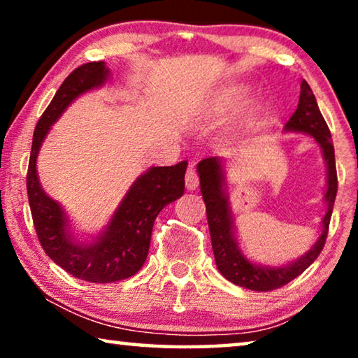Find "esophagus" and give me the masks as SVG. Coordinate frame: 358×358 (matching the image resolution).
Instances as JSON below:
<instances>
[{
	"instance_id": "obj_1",
	"label": "esophagus",
	"mask_w": 358,
	"mask_h": 358,
	"mask_svg": "<svg viewBox=\"0 0 358 358\" xmlns=\"http://www.w3.org/2000/svg\"><path fill=\"white\" fill-rule=\"evenodd\" d=\"M185 187L189 190H195L199 187V174L194 166H189L187 171H185Z\"/></svg>"
}]
</instances>
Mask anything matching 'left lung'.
I'll use <instances>...</instances> for the list:
<instances>
[{
  "label": "left lung",
  "instance_id": "left-lung-1",
  "mask_svg": "<svg viewBox=\"0 0 358 358\" xmlns=\"http://www.w3.org/2000/svg\"><path fill=\"white\" fill-rule=\"evenodd\" d=\"M285 130L303 131V134L311 135L322 148V156H324L327 164V190L324 195L327 210L324 218H322V233L315 243V246L305 256L288 264V266L264 267L259 264H252L243 256L233 236L231 212H229L228 197L223 190V171L220 159L205 158L197 166L200 176V192H202L205 207H207L210 238H212L213 256L218 271L234 285L249 288L254 292H271L287 285L293 278L301 275L316 261L322 248H324L337 194V171L331 131L320 107H317L316 97L305 80L301 81L298 107L293 112L290 120L287 122Z\"/></svg>",
  "mask_w": 358,
  "mask_h": 358
}]
</instances>
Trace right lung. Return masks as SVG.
Wrapping results in <instances>:
<instances>
[{
    "label": "right lung",
    "mask_w": 358,
    "mask_h": 358,
    "mask_svg": "<svg viewBox=\"0 0 358 358\" xmlns=\"http://www.w3.org/2000/svg\"><path fill=\"white\" fill-rule=\"evenodd\" d=\"M109 76L104 62L73 70L37 122L27 168V197L37 238L47 256L81 280L110 283L135 275L146 261L155 218L166 205L184 194L187 163L151 168L131 185L104 233L91 244H80L68 233V220L55 200L38 184L36 161L43 138L68 104L83 92L104 85Z\"/></svg>",
    "instance_id": "right-lung-1"
}]
</instances>
